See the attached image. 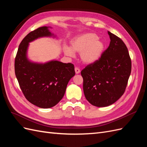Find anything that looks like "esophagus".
<instances>
[{
	"label": "esophagus",
	"instance_id": "esophagus-1",
	"mask_svg": "<svg viewBox=\"0 0 147 147\" xmlns=\"http://www.w3.org/2000/svg\"><path fill=\"white\" fill-rule=\"evenodd\" d=\"M75 73H76L77 74H79L80 72V70L79 68L77 67L75 68Z\"/></svg>",
	"mask_w": 147,
	"mask_h": 147
}]
</instances>
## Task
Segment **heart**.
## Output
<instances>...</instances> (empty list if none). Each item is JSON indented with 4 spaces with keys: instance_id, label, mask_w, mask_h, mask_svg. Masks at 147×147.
<instances>
[{
    "instance_id": "b5f03b06",
    "label": "heart",
    "mask_w": 147,
    "mask_h": 147,
    "mask_svg": "<svg viewBox=\"0 0 147 147\" xmlns=\"http://www.w3.org/2000/svg\"><path fill=\"white\" fill-rule=\"evenodd\" d=\"M104 49V42L96 34L90 32L75 38L71 41V48L65 47L64 51L65 55L69 57L74 56V51L80 53V59L83 63L90 64L100 58Z\"/></svg>"
}]
</instances>
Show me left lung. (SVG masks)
Here are the masks:
<instances>
[{
	"label": "left lung",
	"instance_id": "8db88e82",
	"mask_svg": "<svg viewBox=\"0 0 147 147\" xmlns=\"http://www.w3.org/2000/svg\"><path fill=\"white\" fill-rule=\"evenodd\" d=\"M110 42L100 58L83 69V92L96 107L113 104L125 91L131 72V60L122 40L108 31Z\"/></svg>",
	"mask_w": 147,
	"mask_h": 147
}]
</instances>
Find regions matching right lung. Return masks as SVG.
Here are the masks:
<instances>
[{
    "label": "right lung",
    "instance_id": "1",
    "mask_svg": "<svg viewBox=\"0 0 147 147\" xmlns=\"http://www.w3.org/2000/svg\"><path fill=\"white\" fill-rule=\"evenodd\" d=\"M47 26L31 31L20 44L15 61V72L21 90L31 104L51 108L63 98L67 85L75 74L72 63L52 61L45 64L30 62L26 56L29 43L42 37L51 36Z\"/></svg>",
    "mask_w": 147,
    "mask_h": 147
}]
</instances>
